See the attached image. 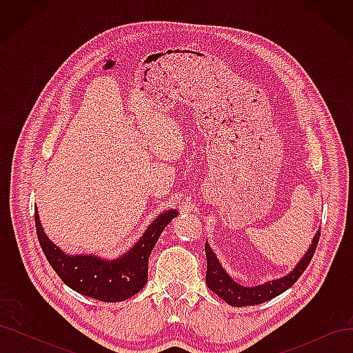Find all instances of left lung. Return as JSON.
Here are the masks:
<instances>
[{
	"label": "left lung",
	"instance_id": "1",
	"mask_svg": "<svg viewBox=\"0 0 353 353\" xmlns=\"http://www.w3.org/2000/svg\"><path fill=\"white\" fill-rule=\"evenodd\" d=\"M319 239V230L315 232L312 239V243L309 244V249L302 256L301 261H299L294 268L280 276V279L270 280L259 285H243L237 281L231 279L227 270L223 268L222 263L219 262L216 253L213 252L210 248L209 241L205 244V252H206V259H208V272H206V284L210 290L218 294L222 301H225L231 306H252V305H259L263 302H268L271 299L280 296L285 290H288L296 281L299 276L303 274L306 266L311 262L312 256L315 253L316 244Z\"/></svg>",
	"mask_w": 353,
	"mask_h": 353
}]
</instances>
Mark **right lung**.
I'll use <instances>...</instances> for the list:
<instances>
[{
  "label": "right lung",
  "mask_w": 353,
  "mask_h": 353,
  "mask_svg": "<svg viewBox=\"0 0 353 353\" xmlns=\"http://www.w3.org/2000/svg\"><path fill=\"white\" fill-rule=\"evenodd\" d=\"M178 213L176 209L160 213L132 248L114 259L90 253L63 252L42 228L38 208H35V225L41 249L61 281L83 296L113 303L128 301L145 285L150 253L160 234Z\"/></svg>",
  "instance_id": "obj_1"
}]
</instances>
